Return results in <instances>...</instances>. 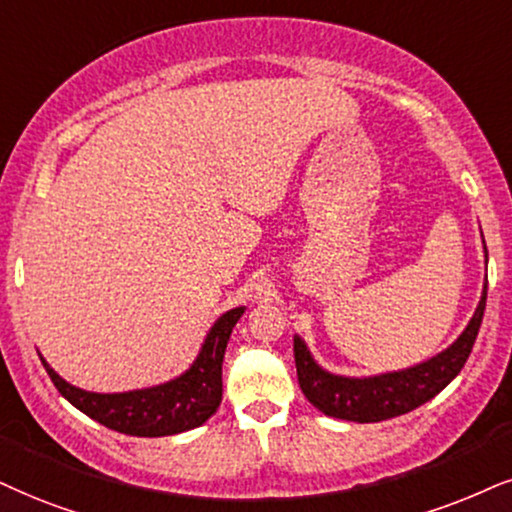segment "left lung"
<instances>
[{
  "label": "left lung",
  "instance_id": "8db88e82",
  "mask_svg": "<svg viewBox=\"0 0 512 512\" xmlns=\"http://www.w3.org/2000/svg\"><path fill=\"white\" fill-rule=\"evenodd\" d=\"M484 251H487V246H484ZM484 306H487V282H484L482 299L475 308V315L449 349L432 356L430 361L413 365V368L384 372V375L375 377L332 375L315 363L304 339L294 337V363L299 387L306 399L330 418L380 422L410 413L413 408L434 399L463 370L472 346H475L479 325H482Z\"/></svg>",
  "mask_w": 512,
  "mask_h": 512
}]
</instances>
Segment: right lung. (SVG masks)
<instances>
[{
  "mask_svg": "<svg viewBox=\"0 0 512 512\" xmlns=\"http://www.w3.org/2000/svg\"><path fill=\"white\" fill-rule=\"evenodd\" d=\"M242 313L244 306L220 315L208 330L199 356L194 358L189 370L156 387L123 391V394H97L68 384L40 358L63 399L71 401L99 425L130 437H168L204 425L218 410L223 401V356L232 327L237 325Z\"/></svg>",
  "mask_w": 512,
  "mask_h": 512,
  "instance_id": "1",
  "label": "right lung"
}]
</instances>
